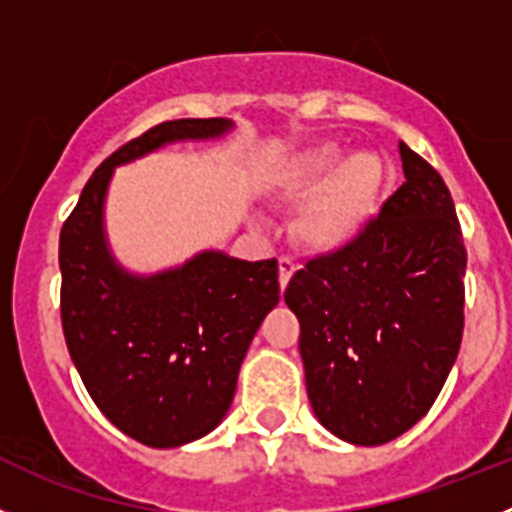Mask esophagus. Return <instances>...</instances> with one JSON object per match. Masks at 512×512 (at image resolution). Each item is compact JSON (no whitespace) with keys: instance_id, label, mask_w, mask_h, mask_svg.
Masks as SVG:
<instances>
[{"instance_id":"esophagus-1","label":"esophagus","mask_w":512,"mask_h":512,"mask_svg":"<svg viewBox=\"0 0 512 512\" xmlns=\"http://www.w3.org/2000/svg\"><path fill=\"white\" fill-rule=\"evenodd\" d=\"M295 270H298V267H295V262L290 260V257H280V262H278L280 288H288V283H290V278H293Z\"/></svg>"}]
</instances>
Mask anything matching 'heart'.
<instances>
[{
  "label": "heart",
  "mask_w": 512,
  "mask_h": 512,
  "mask_svg": "<svg viewBox=\"0 0 512 512\" xmlns=\"http://www.w3.org/2000/svg\"><path fill=\"white\" fill-rule=\"evenodd\" d=\"M381 164L371 151L343 156L336 146L310 148L295 156L278 179V194L300 207L298 237L308 250L333 255L364 232L376 207Z\"/></svg>",
  "instance_id": "b5f03b06"
}]
</instances>
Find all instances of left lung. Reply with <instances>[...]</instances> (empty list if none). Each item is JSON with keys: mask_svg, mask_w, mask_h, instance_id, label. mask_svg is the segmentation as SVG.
Segmentation results:
<instances>
[{"mask_svg": "<svg viewBox=\"0 0 512 512\" xmlns=\"http://www.w3.org/2000/svg\"><path fill=\"white\" fill-rule=\"evenodd\" d=\"M404 184L341 252L305 262L285 288L315 417L343 442L376 447L412 429L455 366L465 267L442 176L399 143Z\"/></svg>", "mask_w": 512, "mask_h": 512, "instance_id": "8db88e82", "label": "left lung"}]
</instances>
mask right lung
Listing matches in <instances>:
<instances>
[{"label": "right lung", "instance_id": "add662e5", "mask_svg": "<svg viewBox=\"0 0 512 512\" xmlns=\"http://www.w3.org/2000/svg\"><path fill=\"white\" fill-rule=\"evenodd\" d=\"M227 118H179L148 128L85 184L60 232V315L70 358L95 407L156 450L212 432L227 414L257 328L280 300L278 260L204 250L184 265L136 275L105 237L116 166L179 141H212Z\"/></svg>", "mask_w": 512, "mask_h": 512}]
</instances>
